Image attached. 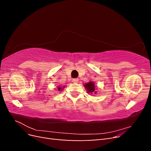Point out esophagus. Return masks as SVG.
<instances>
[{
	"label": "esophagus",
	"instance_id": "obj_1",
	"mask_svg": "<svg viewBox=\"0 0 151 151\" xmlns=\"http://www.w3.org/2000/svg\"><path fill=\"white\" fill-rule=\"evenodd\" d=\"M78 81H79V80L77 79H72V82L74 83H78Z\"/></svg>",
	"mask_w": 151,
	"mask_h": 151
}]
</instances>
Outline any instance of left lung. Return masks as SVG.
<instances>
[{"label":"left lung","instance_id":"obj_1","mask_svg":"<svg viewBox=\"0 0 151 151\" xmlns=\"http://www.w3.org/2000/svg\"><path fill=\"white\" fill-rule=\"evenodd\" d=\"M84 88L86 89L87 92L91 94H96V91H95V84L92 81H89V83H87L84 85Z\"/></svg>","mask_w":151,"mask_h":151}]
</instances>
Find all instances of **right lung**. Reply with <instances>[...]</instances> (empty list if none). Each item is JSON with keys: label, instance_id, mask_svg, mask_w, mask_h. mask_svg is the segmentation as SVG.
Returning <instances> with one entry per match:
<instances>
[{"label": "right lung", "instance_id": "add662e5", "mask_svg": "<svg viewBox=\"0 0 151 151\" xmlns=\"http://www.w3.org/2000/svg\"><path fill=\"white\" fill-rule=\"evenodd\" d=\"M64 87H65V86H63V88H64ZM57 89H58V91H60V90L62 91V90L63 89V88H62V87H60V86L57 87Z\"/></svg>", "mask_w": 151, "mask_h": 151}]
</instances>
